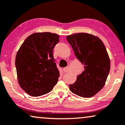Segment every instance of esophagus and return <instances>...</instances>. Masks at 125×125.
Masks as SVG:
<instances>
[{"label": "esophagus", "mask_w": 125, "mask_h": 125, "mask_svg": "<svg viewBox=\"0 0 125 125\" xmlns=\"http://www.w3.org/2000/svg\"><path fill=\"white\" fill-rule=\"evenodd\" d=\"M63 70L64 73H68V72H69V67H64Z\"/></svg>", "instance_id": "34e87169"}]
</instances>
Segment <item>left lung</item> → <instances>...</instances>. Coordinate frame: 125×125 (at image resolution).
Segmentation results:
<instances>
[{"mask_svg":"<svg viewBox=\"0 0 125 125\" xmlns=\"http://www.w3.org/2000/svg\"><path fill=\"white\" fill-rule=\"evenodd\" d=\"M66 38L75 56L84 65V71L74 83L69 85V89L80 97H93L104 86L110 70L105 46L98 37L88 33L72 34Z\"/></svg>","mask_w":125,"mask_h":125,"instance_id":"8db88e82","label":"left lung"}]
</instances>
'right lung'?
Listing matches in <instances>:
<instances>
[{"label": "right lung", "instance_id": "obj_1", "mask_svg": "<svg viewBox=\"0 0 125 125\" xmlns=\"http://www.w3.org/2000/svg\"><path fill=\"white\" fill-rule=\"evenodd\" d=\"M59 35L35 32L25 39L16 54V64L20 86L28 95L38 97L49 93L60 76L53 49Z\"/></svg>", "mask_w": 125, "mask_h": 125}]
</instances>
